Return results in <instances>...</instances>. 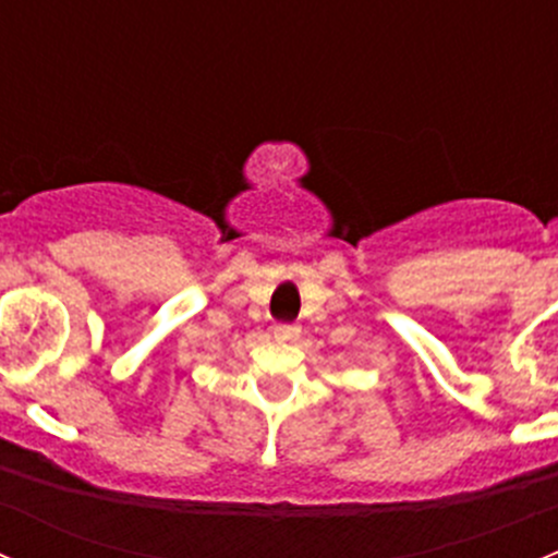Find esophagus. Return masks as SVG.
Returning <instances> with one entry per match:
<instances>
[{"label":"esophagus","instance_id":"34e87169","mask_svg":"<svg viewBox=\"0 0 558 558\" xmlns=\"http://www.w3.org/2000/svg\"><path fill=\"white\" fill-rule=\"evenodd\" d=\"M272 335H275V340H280V342H289V340H296V337L302 335V329L296 324H278L272 329Z\"/></svg>","mask_w":558,"mask_h":558}]
</instances>
